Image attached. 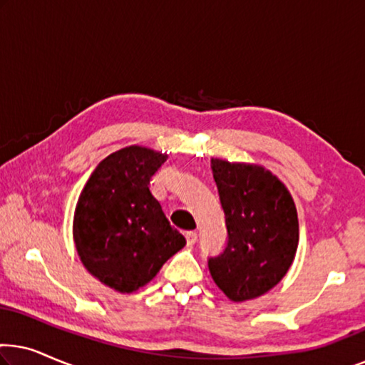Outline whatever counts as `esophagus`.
<instances>
[{
	"instance_id": "obj_1",
	"label": "esophagus",
	"mask_w": 365,
	"mask_h": 365,
	"mask_svg": "<svg viewBox=\"0 0 365 365\" xmlns=\"http://www.w3.org/2000/svg\"><path fill=\"white\" fill-rule=\"evenodd\" d=\"M184 236H186L187 246H192V244L197 241V232L196 231H187L186 234H184Z\"/></svg>"
}]
</instances>
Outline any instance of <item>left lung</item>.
Returning <instances> with one entry per match:
<instances>
[{
	"mask_svg": "<svg viewBox=\"0 0 365 365\" xmlns=\"http://www.w3.org/2000/svg\"><path fill=\"white\" fill-rule=\"evenodd\" d=\"M227 244L209 272L234 302L256 299L286 276L299 244L296 204L287 187L257 164L211 159Z\"/></svg>",
	"mask_w": 365,
	"mask_h": 365,
	"instance_id": "1",
	"label": "left lung"
}]
</instances>
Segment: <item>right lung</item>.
Here are the masks:
<instances>
[{
	"mask_svg": "<svg viewBox=\"0 0 365 365\" xmlns=\"http://www.w3.org/2000/svg\"><path fill=\"white\" fill-rule=\"evenodd\" d=\"M166 158L143 146L119 149L98 164L79 194L73 221L78 256L89 274L118 292L146 286L186 246L149 191Z\"/></svg>",
	"mask_w": 365,
	"mask_h": 365,
	"instance_id": "add662e5",
	"label": "right lung"
}]
</instances>
